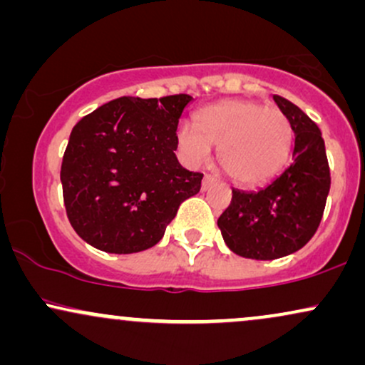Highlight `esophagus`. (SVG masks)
Returning a JSON list of instances; mask_svg holds the SVG:
<instances>
[{
    "label": "esophagus",
    "instance_id": "obj_1",
    "mask_svg": "<svg viewBox=\"0 0 365 365\" xmlns=\"http://www.w3.org/2000/svg\"><path fill=\"white\" fill-rule=\"evenodd\" d=\"M216 183V178L211 177V175H204V180H202V190H209L212 185Z\"/></svg>",
    "mask_w": 365,
    "mask_h": 365
}]
</instances>
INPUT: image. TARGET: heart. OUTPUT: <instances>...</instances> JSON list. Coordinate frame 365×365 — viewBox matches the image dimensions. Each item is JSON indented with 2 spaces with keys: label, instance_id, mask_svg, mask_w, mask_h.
Instances as JSON below:
<instances>
[{
  "label": "heart",
  "instance_id": "b5f03b06",
  "mask_svg": "<svg viewBox=\"0 0 365 365\" xmlns=\"http://www.w3.org/2000/svg\"><path fill=\"white\" fill-rule=\"evenodd\" d=\"M177 139L194 165L206 161L212 145H220L217 163L226 177L240 185H257L284 168L293 128L279 110L247 99H228L200 108L195 127L182 123Z\"/></svg>",
  "mask_w": 365,
  "mask_h": 365
}]
</instances>
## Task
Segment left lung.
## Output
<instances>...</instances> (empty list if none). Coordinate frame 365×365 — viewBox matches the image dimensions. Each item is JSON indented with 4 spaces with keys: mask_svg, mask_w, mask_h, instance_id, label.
<instances>
[{
    "mask_svg": "<svg viewBox=\"0 0 365 365\" xmlns=\"http://www.w3.org/2000/svg\"><path fill=\"white\" fill-rule=\"evenodd\" d=\"M273 98L295 133L293 163L261 190L233 188L232 202L217 220L228 249L257 261L284 257L311 240L331 185L319 127L288 99Z\"/></svg>",
    "mask_w": 365,
    "mask_h": 365,
    "instance_id": "obj_1",
    "label": "left lung"
}]
</instances>
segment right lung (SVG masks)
<instances>
[{"label":"right lung","mask_w":365,"mask_h":365,"mask_svg":"<svg viewBox=\"0 0 365 365\" xmlns=\"http://www.w3.org/2000/svg\"><path fill=\"white\" fill-rule=\"evenodd\" d=\"M192 96L123 98L75 125L61 163L66 216L77 235L110 254L150 249L202 173L178 163L177 128Z\"/></svg>","instance_id":"right-lung-1"}]
</instances>
